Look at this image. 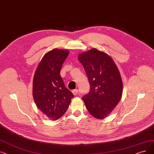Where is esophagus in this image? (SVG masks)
Wrapping results in <instances>:
<instances>
[{"label":"esophagus","instance_id":"obj_1","mask_svg":"<svg viewBox=\"0 0 154 154\" xmlns=\"http://www.w3.org/2000/svg\"><path fill=\"white\" fill-rule=\"evenodd\" d=\"M72 94L75 95H78V94H79V90H77V89H75V90H72Z\"/></svg>","mask_w":154,"mask_h":154}]
</instances>
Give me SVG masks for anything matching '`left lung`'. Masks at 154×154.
Wrapping results in <instances>:
<instances>
[{"instance_id": "left-lung-1", "label": "left lung", "mask_w": 154, "mask_h": 154, "mask_svg": "<svg viewBox=\"0 0 154 154\" xmlns=\"http://www.w3.org/2000/svg\"><path fill=\"white\" fill-rule=\"evenodd\" d=\"M78 59L88 76V94L82 98L88 111L98 119L106 118L119 102L122 94V78L114 61L96 48L79 54Z\"/></svg>"}]
</instances>
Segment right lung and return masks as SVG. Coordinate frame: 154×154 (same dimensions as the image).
I'll return each instance as SVG.
<instances>
[{
	"label": "right lung",
	"mask_w": 154,
	"mask_h": 154,
	"mask_svg": "<svg viewBox=\"0 0 154 154\" xmlns=\"http://www.w3.org/2000/svg\"><path fill=\"white\" fill-rule=\"evenodd\" d=\"M69 51L54 48L41 59L33 79V97L36 107L48 118H60L74 95L66 88L60 71Z\"/></svg>",
	"instance_id": "1"
}]
</instances>
